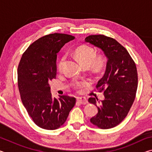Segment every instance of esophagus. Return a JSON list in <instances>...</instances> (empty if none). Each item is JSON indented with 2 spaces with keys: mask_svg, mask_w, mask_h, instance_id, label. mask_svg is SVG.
Masks as SVG:
<instances>
[{
  "mask_svg": "<svg viewBox=\"0 0 152 152\" xmlns=\"http://www.w3.org/2000/svg\"><path fill=\"white\" fill-rule=\"evenodd\" d=\"M76 99L77 101L82 104H86L88 103V101H87V99L84 97H78Z\"/></svg>",
  "mask_w": 152,
  "mask_h": 152,
  "instance_id": "obj_1",
  "label": "esophagus"
}]
</instances>
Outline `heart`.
Masks as SVG:
<instances>
[{
	"mask_svg": "<svg viewBox=\"0 0 152 152\" xmlns=\"http://www.w3.org/2000/svg\"><path fill=\"white\" fill-rule=\"evenodd\" d=\"M74 54L76 58L80 61L83 66H92L96 70H100L104 66L105 60L103 56L99 55L96 56V53L93 48L91 46L82 45L76 48L74 51ZM66 60V56H62L58 64V70L61 72ZM74 88H80L83 86V84L80 82H76L74 84Z\"/></svg>",
	"mask_w": 152,
	"mask_h": 152,
	"instance_id": "1",
	"label": "heart"
}]
</instances>
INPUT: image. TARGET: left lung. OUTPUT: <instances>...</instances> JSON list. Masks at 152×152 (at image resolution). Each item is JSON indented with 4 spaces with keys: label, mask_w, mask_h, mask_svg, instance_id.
<instances>
[{
    "label": "left lung",
    "mask_w": 152,
    "mask_h": 152,
    "mask_svg": "<svg viewBox=\"0 0 152 152\" xmlns=\"http://www.w3.org/2000/svg\"><path fill=\"white\" fill-rule=\"evenodd\" d=\"M85 42L101 49L108 59L105 73L96 86L99 92H104V99L101 102L95 98L88 99L98 108L91 122L102 129L113 128L123 121L134 102L138 84L137 68L127 50L113 38L91 35Z\"/></svg>",
    "instance_id": "left-lung-1"
}]
</instances>
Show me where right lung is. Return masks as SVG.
Wrapping results in <instances>:
<instances>
[{"label": "right lung", "instance_id": "obj_1", "mask_svg": "<svg viewBox=\"0 0 152 152\" xmlns=\"http://www.w3.org/2000/svg\"><path fill=\"white\" fill-rule=\"evenodd\" d=\"M75 37L51 33L31 44L18 66L20 99L29 116L38 127L54 130L64 124L76 99L66 95L53 99L50 82L56 78L57 53Z\"/></svg>", "mask_w": 152, "mask_h": 152}]
</instances>
